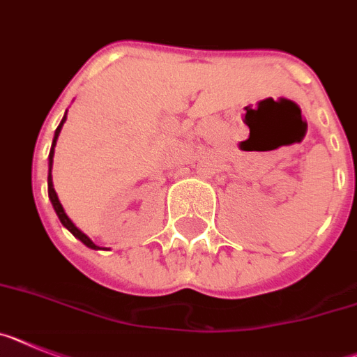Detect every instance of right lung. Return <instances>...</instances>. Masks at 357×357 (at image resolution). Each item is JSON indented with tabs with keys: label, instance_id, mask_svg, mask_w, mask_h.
<instances>
[{
	"label": "right lung",
	"instance_id": "1",
	"mask_svg": "<svg viewBox=\"0 0 357 357\" xmlns=\"http://www.w3.org/2000/svg\"><path fill=\"white\" fill-rule=\"evenodd\" d=\"M64 122H66V114L63 116V120H61V123H59V127L55 129V136H54V142H52V149H50V156H48V196H50V201H52V204H54V210L55 213L59 215V219H61V222H63L64 226H66L68 230L71 231V234L75 235L79 241H82V243L86 244L88 248H93V250H98V246L95 243H93L91 238L88 237L86 234H82V231L77 228L73 222H71L70 217L66 215V212H64L63 204H61V201H59L57 197V192H55L54 188V181H52V165H54V151H55V144H57V138H59V132H61V129H63Z\"/></svg>",
	"mask_w": 357,
	"mask_h": 357
}]
</instances>
